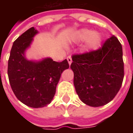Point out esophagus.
I'll use <instances>...</instances> for the list:
<instances>
[{
    "label": "esophagus",
    "instance_id": "1",
    "mask_svg": "<svg viewBox=\"0 0 133 133\" xmlns=\"http://www.w3.org/2000/svg\"><path fill=\"white\" fill-rule=\"evenodd\" d=\"M67 60L68 61V63H69L70 65L72 63V58H71L70 56H68V57L67 58Z\"/></svg>",
    "mask_w": 133,
    "mask_h": 133
}]
</instances>
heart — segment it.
<instances>
[{
	"label": "heart",
	"mask_w": 133,
	"mask_h": 133,
	"mask_svg": "<svg viewBox=\"0 0 133 133\" xmlns=\"http://www.w3.org/2000/svg\"><path fill=\"white\" fill-rule=\"evenodd\" d=\"M78 38L81 41L88 39V45L90 48L96 49L100 46L102 38L98 33H92V31L87 29L80 30L77 34Z\"/></svg>",
	"instance_id": "b5f03b06"
}]
</instances>
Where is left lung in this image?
Returning <instances> with one entry per match:
<instances>
[{
	"label": "left lung",
	"instance_id": "8db88e82",
	"mask_svg": "<svg viewBox=\"0 0 133 133\" xmlns=\"http://www.w3.org/2000/svg\"><path fill=\"white\" fill-rule=\"evenodd\" d=\"M72 60L75 90L84 103L100 107L115 97L124 78L123 49L115 36L98 49L72 55Z\"/></svg>",
	"mask_w": 133,
	"mask_h": 133
}]
</instances>
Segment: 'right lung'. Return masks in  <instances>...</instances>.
<instances>
[{"label":"right lung","instance_id":"add662e5","mask_svg":"<svg viewBox=\"0 0 133 133\" xmlns=\"http://www.w3.org/2000/svg\"><path fill=\"white\" fill-rule=\"evenodd\" d=\"M37 33L34 27L30 28L14 41L8 64V79L16 98L34 108L51 102L62 72L69 68L66 59L55 62L46 58L37 63L25 59V50Z\"/></svg>","mask_w":133,"mask_h":133}]
</instances>
